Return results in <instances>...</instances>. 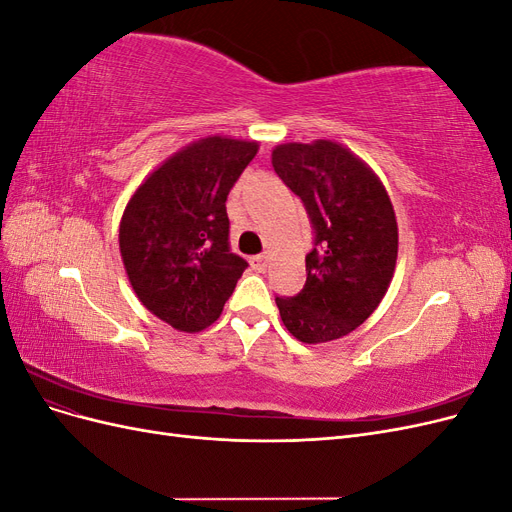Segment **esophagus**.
Returning <instances> with one entry per match:
<instances>
[{
    "mask_svg": "<svg viewBox=\"0 0 512 512\" xmlns=\"http://www.w3.org/2000/svg\"><path fill=\"white\" fill-rule=\"evenodd\" d=\"M250 265H252L254 271L265 273L267 271V256H252L250 258Z\"/></svg>",
    "mask_w": 512,
    "mask_h": 512,
    "instance_id": "34e87169",
    "label": "esophagus"
}]
</instances>
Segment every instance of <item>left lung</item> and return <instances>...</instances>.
Returning a JSON list of instances; mask_svg holds the SVG:
<instances>
[{
    "label": "left lung",
    "mask_w": 512,
    "mask_h": 512,
    "mask_svg": "<svg viewBox=\"0 0 512 512\" xmlns=\"http://www.w3.org/2000/svg\"><path fill=\"white\" fill-rule=\"evenodd\" d=\"M275 173L297 194L316 230L297 297H275L284 327L303 344L352 333L384 299L397 262V218L380 177L327 138L271 151Z\"/></svg>",
    "instance_id": "1"
}]
</instances>
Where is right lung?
<instances>
[{
  "mask_svg": "<svg viewBox=\"0 0 512 512\" xmlns=\"http://www.w3.org/2000/svg\"><path fill=\"white\" fill-rule=\"evenodd\" d=\"M260 145L207 136L166 158L138 185L119 222L132 290L183 333L220 318L247 262L230 254L226 198Z\"/></svg>",
  "mask_w": 512,
  "mask_h": 512,
  "instance_id": "add662e5",
  "label": "right lung"
}]
</instances>
